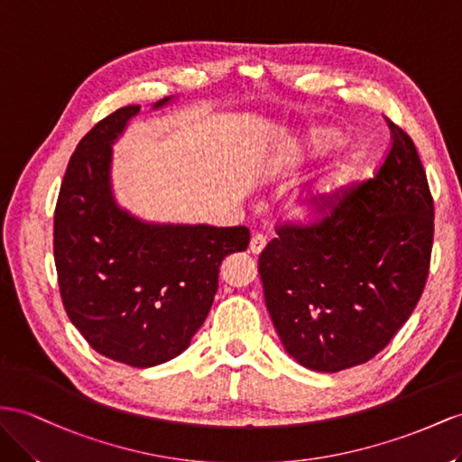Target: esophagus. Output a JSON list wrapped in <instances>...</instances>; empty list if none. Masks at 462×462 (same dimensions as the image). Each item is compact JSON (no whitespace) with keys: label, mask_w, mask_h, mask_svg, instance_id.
Returning a JSON list of instances; mask_svg holds the SVG:
<instances>
[{"label":"esophagus","mask_w":462,"mask_h":462,"mask_svg":"<svg viewBox=\"0 0 462 462\" xmlns=\"http://www.w3.org/2000/svg\"><path fill=\"white\" fill-rule=\"evenodd\" d=\"M263 247H265V238L262 234H255V236H252V240H250V252L254 254V255H259L263 252Z\"/></svg>","instance_id":"obj_1"}]
</instances>
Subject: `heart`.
<instances>
[{"mask_svg": "<svg viewBox=\"0 0 462 462\" xmlns=\"http://www.w3.org/2000/svg\"><path fill=\"white\" fill-rule=\"evenodd\" d=\"M344 144V134L336 128H314L285 150L271 153L263 165L269 173H282L328 156ZM365 168V156L359 150L346 152L294 193L287 203V217L299 224L322 220L337 200L346 195Z\"/></svg>", "mask_w": 462, "mask_h": 462, "instance_id": "1", "label": "heart"}]
</instances>
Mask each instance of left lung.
Returning a JSON list of instances; mask_svg holds the SVG:
<instances>
[{
	"instance_id": "8db88e82",
	"label": "left lung",
	"mask_w": 462,
	"mask_h": 462,
	"mask_svg": "<svg viewBox=\"0 0 462 462\" xmlns=\"http://www.w3.org/2000/svg\"><path fill=\"white\" fill-rule=\"evenodd\" d=\"M374 180L309 228H279L259 255L265 304L291 357L318 373L366 363L406 324L430 273L433 199L411 138Z\"/></svg>"
}]
</instances>
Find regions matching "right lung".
I'll return each mask as SVG.
<instances>
[{
	"instance_id": "right-lung-1",
	"label": "right lung",
	"mask_w": 462,
	"mask_h": 462,
	"mask_svg": "<svg viewBox=\"0 0 462 462\" xmlns=\"http://www.w3.org/2000/svg\"><path fill=\"white\" fill-rule=\"evenodd\" d=\"M138 113L140 105H128L105 116L69 158L54 212V262L68 318L88 344L148 369L191 344L218 291L222 259L245 250L250 230L150 222L118 205L113 146Z\"/></svg>"
}]
</instances>
